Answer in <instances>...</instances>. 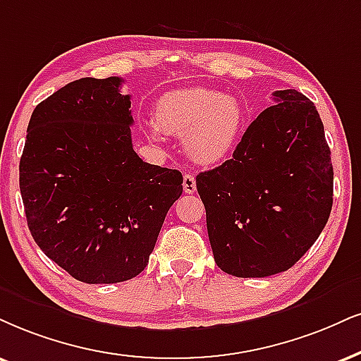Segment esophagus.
Segmentation results:
<instances>
[{
    "instance_id": "esophagus-1",
    "label": "esophagus",
    "mask_w": 361,
    "mask_h": 361,
    "mask_svg": "<svg viewBox=\"0 0 361 361\" xmlns=\"http://www.w3.org/2000/svg\"><path fill=\"white\" fill-rule=\"evenodd\" d=\"M182 188L185 194L195 192V177L192 173H184V180H182Z\"/></svg>"
}]
</instances>
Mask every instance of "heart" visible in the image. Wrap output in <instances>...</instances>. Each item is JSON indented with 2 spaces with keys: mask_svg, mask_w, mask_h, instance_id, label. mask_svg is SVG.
Returning <instances> with one entry per match:
<instances>
[{
  "mask_svg": "<svg viewBox=\"0 0 361 361\" xmlns=\"http://www.w3.org/2000/svg\"><path fill=\"white\" fill-rule=\"evenodd\" d=\"M150 137L160 132L180 135L185 152L199 164H216L238 144L244 110L231 97L209 88H184L164 93L154 105Z\"/></svg>",
  "mask_w": 361,
  "mask_h": 361,
  "instance_id": "1",
  "label": "heart"
}]
</instances>
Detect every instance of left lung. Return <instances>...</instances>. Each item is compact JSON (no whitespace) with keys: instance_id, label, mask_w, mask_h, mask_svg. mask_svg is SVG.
<instances>
[{"instance_id":"1","label":"left lung","mask_w":361,"mask_h":361,"mask_svg":"<svg viewBox=\"0 0 361 361\" xmlns=\"http://www.w3.org/2000/svg\"><path fill=\"white\" fill-rule=\"evenodd\" d=\"M273 97L233 159L195 177L216 264L238 278L296 264L333 206L331 152L317 106L293 88Z\"/></svg>"}]
</instances>
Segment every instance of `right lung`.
I'll list each match as a JSON object with an SVG mask.
<instances>
[{
	"label": "right lung",
	"mask_w": 361,
	"mask_h": 361,
	"mask_svg": "<svg viewBox=\"0 0 361 361\" xmlns=\"http://www.w3.org/2000/svg\"><path fill=\"white\" fill-rule=\"evenodd\" d=\"M118 77L80 78L31 114L20 190L39 249L78 281L110 284L145 269L182 173L132 147L130 95Z\"/></svg>",
	"instance_id": "add662e5"
}]
</instances>
